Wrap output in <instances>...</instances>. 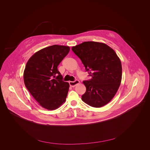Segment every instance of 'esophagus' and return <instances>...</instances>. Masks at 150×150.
Listing matches in <instances>:
<instances>
[{
    "label": "esophagus",
    "mask_w": 150,
    "mask_h": 150,
    "mask_svg": "<svg viewBox=\"0 0 150 150\" xmlns=\"http://www.w3.org/2000/svg\"><path fill=\"white\" fill-rule=\"evenodd\" d=\"M69 85L70 86L74 87L80 83V81L79 80H75V81H69Z\"/></svg>",
    "instance_id": "obj_1"
}]
</instances>
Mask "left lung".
<instances>
[{
	"label": "left lung",
	"instance_id": "8db88e82",
	"mask_svg": "<svg viewBox=\"0 0 150 150\" xmlns=\"http://www.w3.org/2000/svg\"><path fill=\"white\" fill-rule=\"evenodd\" d=\"M71 50L92 76L83 81L86 91L82 100L96 108L107 105L117 93L122 81V67L118 55L111 47L97 42H84Z\"/></svg>",
	"mask_w": 150,
	"mask_h": 150
}]
</instances>
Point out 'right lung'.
<instances>
[{
	"instance_id": "obj_1",
	"label": "right lung",
	"mask_w": 150,
	"mask_h": 150,
	"mask_svg": "<svg viewBox=\"0 0 150 150\" xmlns=\"http://www.w3.org/2000/svg\"><path fill=\"white\" fill-rule=\"evenodd\" d=\"M69 51V46L51 45L36 52L26 63L24 83L33 97L45 109H57L66 100L69 84L62 80L57 67Z\"/></svg>"
}]
</instances>
